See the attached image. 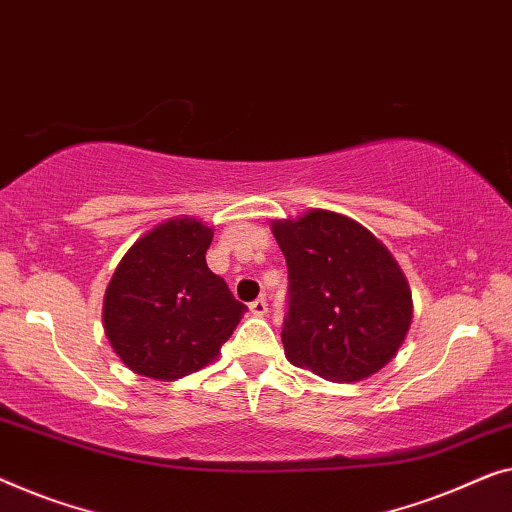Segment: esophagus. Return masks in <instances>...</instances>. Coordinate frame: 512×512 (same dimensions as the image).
I'll return each mask as SVG.
<instances>
[{"label":"esophagus","instance_id":"esophagus-1","mask_svg":"<svg viewBox=\"0 0 512 512\" xmlns=\"http://www.w3.org/2000/svg\"><path fill=\"white\" fill-rule=\"evenodd\" d=\"M250 313L257 315V318H264V315L269 313V304H266V299H255L253 304H250Z\"/></svg>","mask_w":512,"mask_h":512}]
</instances>
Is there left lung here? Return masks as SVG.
<instances>
[{
	"label": "left lung",
	"mask_w": 512,
	"mask_h": 512,
	"mask_svg": "<svg viewBox=\"0 0 512 512\" xmlns=\"http://www.w3.org/2000/svg\"><path fill=\"white\" fill-rule=\"evenodd\" d=\"M287 262L285 357L334 383H357L397 357L413 294L397 259L348 215L311 208L273 220Z\"/></svg>",
	"instance_id": "1"
}]
</instances>
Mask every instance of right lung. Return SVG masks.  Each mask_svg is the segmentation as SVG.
I'll list each match as a JSON object with an SVG mask.
<instances>
[{
    "instance_id": "add662e5",
    "label": "right lung",
    "mask_w": 512,
    "mask_h": 512,
    "mask_svg": "<svg viewBox=\"0 0 512 512\" xmlns=\"http://www.w3.org/2000/svg\"><path fill=\"white\" fill-rule=\"evenodd\" d=\"M211 241L213 227L181 215L136 239L115 266L102 320L127 369L176 380L218 359L248 308L208 269Z\"/></svg>"
}]
</instances>
